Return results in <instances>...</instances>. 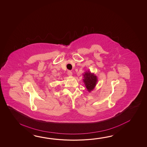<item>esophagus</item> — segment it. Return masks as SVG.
<instances>
[{
  "label": "esophagus",
  "mask_w": 147,
  "mask_h": 147,
  "mask_svg": "<svg viewBox=\"0 0 147 147\" xmlns=\"http://www.w3.org/2000/svg\"><path fill=\"white\" fill-rule=\"evenodd\" d=\"M67 75H68L69 76H72V72L71 71H68V72H67Z\"/></svg>",
  "instance_id": "obj_1"
}]
</instances>
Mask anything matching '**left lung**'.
I'll use <instances>...</instances> for the list:
<instances>
[{"label": "left lung", "instance_id": "obj_1", "mask_svg": "<svg viewBox=\"0 0 147 147\" xmlns=\"http://www.w3.org/2000/svg\"><path fill=\"white\" fill-rule=\"evenodd\" d=\"M83 75V82H84L85 86L88 92H90L91 91L94 90L96 85L97 84L98 80L96 75L93 73H91L90 71H86Z\"/></svg>", "mask_w": 147, "mask_h": 147}]
</instances>
